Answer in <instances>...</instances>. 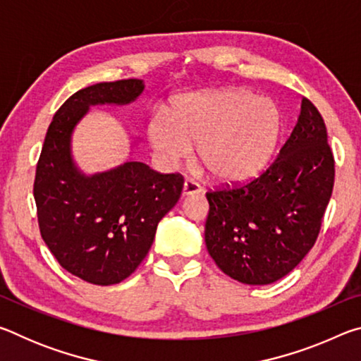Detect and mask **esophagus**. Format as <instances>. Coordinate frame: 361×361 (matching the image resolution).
<instances>
[{
	"label": "esophagus",
	"mask_w": 361,
	"mask_h": 361,
	"mask_svg": "<svg viewBox=\"0 0 361 361\" xmlns=\"http://www.w3.org/2000/svg\"><path fill=\"white\" fill-rule=\"evenodd\" d=\"M200 192H202V188L192 180H186L185 185H183V195H194Z\"/></svg>",
	"instance_id": "34e87169"
}]
</instances>
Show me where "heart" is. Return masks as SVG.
<instances>
[{
  "label": "heart",
  "instance_id": "b5f03b06",
  "mask_svg": "<svg viewBox=\"0 0 361 361\" xmlns=\"http://www.w3.org/2000/svg\"><path fill=\"white\" fill-rule=\"evenodd\" d=\"M279 105L253 90L226 87L175 97L169 116L156 111L146 137L159 161L175 166L197 146V157L219 183H243L267 167L282 137Z\"/></svg>",
  "mask_w": 361,
  "mask_h": 361
}]
</instances>
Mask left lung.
<instances>
[{
    "instance_id": "1",
    "label": "left lung",
    "mask_w": 361,
    "mask_h": 361,
    "mask_svg": "<svg viewBox=\"0 0 361 361\" xmlns=\"http://www.w3.org/2000/svg\"><path fill=\"white\" fill-rule=\"evenodd\" d=\"M333 185L325 121L302 99L295 129L266 172L243 186L207 192L205 245L213 261L240 283L277 282L314 247Z\"/></svg>"
}]
</instances>
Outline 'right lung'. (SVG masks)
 Masks as SVG:
<instances>
[{"mask_svg":"<svg viewBox=\"0 0 361 361\" xmlns=\"http://www.w3.org/2000/svg\"><path fill=\"white\" fill-rule=\"evenodd\" d=\"M142 79L99 82L78 90L49 126L36 166L33 195L42 240L65 271L94 285L127 279L148 255L157 224L178 202L183 176L126 161L85 175L71 154L78 122L95 105H129Z\"/></svg>","mask_w":361,"mask_h":361,"instance_id":"right-lung-1","label":"right lung"}]
</instances>
